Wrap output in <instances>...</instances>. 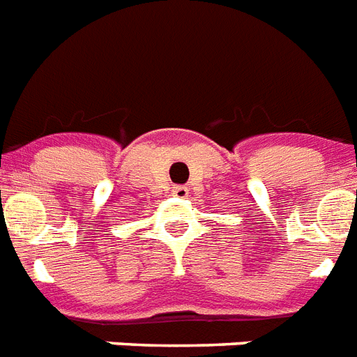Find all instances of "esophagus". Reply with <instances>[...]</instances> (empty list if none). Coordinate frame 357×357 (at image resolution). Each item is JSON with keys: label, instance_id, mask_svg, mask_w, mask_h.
<instances>
[{"label": "esophagus", "instance_id": "obj_1", "mask_svg": "<svg viewBox=\"0 0 357 357\" xmlns=\"http://www.w3.org/2000/svg\"><path fill=\"white\" fill-rule=\"evenodd\" d=\"M172 194L176 198H187L188 194V188L185 185H174L172 187Z\"/></svg>", "mask_w": 357, "mask_h": 357}]
</instances>
